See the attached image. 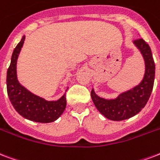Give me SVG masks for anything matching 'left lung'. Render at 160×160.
<instances>
[{"label":"left lung","instance_id":"8db88e82","mask_svg":"<svg viewBox=\"0 0 160 160\" xmlns=\"http://www.w3.org/2000/svg\"><path fill=\"white\" fill-rule=\"evenodd\" d=\"M133 43L144 59L145 73L142 81L133 88L121 93L115 99L100 97L95 93L94 89L91 90V99L96 107L110 120H126L137 115L147 104L153 91L155 64L150 47L142 38L134 40Z\"/></svg>","mask_w":160,"mask_h":160}]
</instances>
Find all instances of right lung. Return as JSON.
Wrapping results in <instances>:
<instances>
[{
	"label": "right lung",
	"mask_w": 160,
	"mask_h": 160,
	"mask_svg": "<svg viewBox=\"0 0 160 160\" xmlns=\"http://www.w3.org/2000/svg\"><path fill=\"white\" fill-rule=\"evenodd\" d=\"M24 41L25 36L22 37L12 53L11 64L7 74V94L13 107L22 117L37 122H52L62 115L66 107L65 94L57 101H46L30 92L19 83L17 63Z\"/></svg>",
	"instance_id": "1"
}]
</instances>
